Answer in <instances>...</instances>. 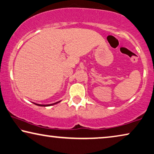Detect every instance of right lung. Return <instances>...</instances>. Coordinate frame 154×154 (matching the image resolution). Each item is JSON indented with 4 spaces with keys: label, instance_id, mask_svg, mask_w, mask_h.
Returning <instances> with one entry per match:
<instances>
[{
    "label": "right lung",
    "instance_id": "1",
    "mask_svg": "<svg viewBox=\"0 0 154 154\" xmlns=\"http://www.w3.org/2000/svg\"><path fill=\"white\" fill-rule=\"evenodd\" d=\"M61 101H57V102H56V103H51V104H46V105H43V104H38V103H34L35 105H37V106H53V105H55V104H57V103H60V102Z\"/></svg>",
    "mask_w": 154,
    "mask_h": 154
}]
</instances>
